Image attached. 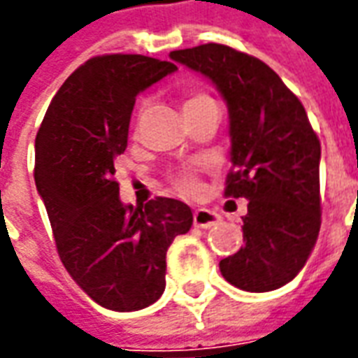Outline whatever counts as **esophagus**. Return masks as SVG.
Wrapping results in <instances>:
<instances>
[{
	"instance_id": "34e87169",
	"label": "esophagus",
	"mask_w": 358,
	"mask_h": 358,
	"mask_svg": "<svg viewBox=\"0 0 358 358\" xmlns=\"http://www.w3.org/2000/svg\"><path fill=\"white\" fill-rule=\"evenodd\" d=\"M220 222V214H216L210 208H197L193 213V224L197 227H210L216 226Z\"/></svg>"
}]
</instances>
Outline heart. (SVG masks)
Listing matches in <instances>:
<instances>
[{
  "instance_id": "b5f03b06",
  "label": "heart",
  "mask_w": 358,
  "mask_h": 358,
  "mask_svg": "<svg viewBox=\"0 0 358 358\" xmlns=\"http://www.w3.org/2000/svg\"><path fill=\"white\" fill-rule=\"evenodd\" d=\"M210 102H213L210 96H206L203 92H193V94L186 96V100H184V112H189V110H195V108H201V106L210 104ZM176 184L180 186V189H184L186 193H193L197 189V178L189 171L180 172L178 176H176Z\"/></svg>"
}]
</instances>
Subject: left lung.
<instances>
[{"mask_svg":"<svg viewBox=\"0 0 358 358\" xmlns=\"http://www.w3.org/2000/svg\"><path fill=\"white\" fill-rule=\"evenodd\" d=\"M169 57L208 79L227 104L226 197H245L248 213L245 246L220 262V271L246 292L285 287L303 269L320 229V142L303 106L269 66L226 45Z\"/></svg>","mask_w":358,"mask_h":358,"instance_id":"8db88e82","label":"left lung"}]
</instances>
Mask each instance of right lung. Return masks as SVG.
I'll return each instance as SVG.
<instances>
[{"mask_svg":"<svg viewBox=\"0 0 358 358\" xmlns=\"http://www.w3.org/2000/svg\"><path fill=\"white\" fill-rule=\"evenodd\" d=\"M176 70L142 55L91 58L58 89L36 136L34 178L58 256L78 287L112 311L161 298L166 250L193 224L182 201L125 205L113 180L136 96Z\"/></svg>","mask_w":358,"mask_h":358,"instance_id":"1","label":"right lung"}]
</instances>
